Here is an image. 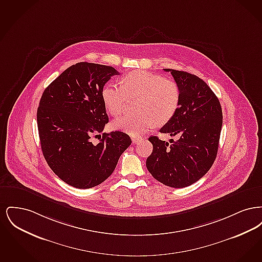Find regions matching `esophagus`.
Here are the masks:
<instances>
[{
  "label": "esophagus",
  "instance_id": "esophagus-1",
  "mask_svg": "<svg viewBox=\"0 0 262 262\" xmlns=\"http://www.w3.org/2000/svg\"><path fill=\"white\" fill-rule=\"evenodd\" d=\"M140 139H141V137H137V136H133V137H132V141H133V143H137V142H138Z\"/></svg>",
  "mask_w": 262,
  "mask_h": 262
}]
</instances>
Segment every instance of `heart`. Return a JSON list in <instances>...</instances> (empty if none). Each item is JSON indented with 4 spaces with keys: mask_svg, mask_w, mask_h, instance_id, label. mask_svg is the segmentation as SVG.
Returning <instances> with one entry per match:
<instances>
[{
    "mask_svg": "<svg viewBox=\"0 0 262 262\" xmlns=\"http://www.w3.org/2000/svg\"><path fill=\"white\" fill-rule=\"evenodd\" d=\"M122 86L107 83L102 89L105 108L113 116L120 115L128 100L138 99L137 115H123L113 121L114 129L130 136H139L155 125L172 120L178 111L181 91L174 80L146 71H134L124 75Z\"/></svg>",
    "mask_w": 262,
    "mask_h": 262,
    "instance_id": "b5f03b06",
    "label": "heart"
}]
</instances>
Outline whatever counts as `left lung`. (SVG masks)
Segmentation results:
<instances>
[{
    "instance_id": "1",
    "label": "left lung",
    "mask_w": 262,
    "mask_h": 262,
    "mask_svg": "<svg viewBox=\"0 0 262 262\" xmlns=\"http://www.w3.org/2000/svg\"><path fill=\"white\" fill-rule=\"evenodd\" d=\"M173 75L181 91L177 113L160 129L179 137L172 144L157 137L148 138L153 145L146 159L150 174L168 187H188L211 168L217 156L223 124L219 99L205 81L183 71L164 69Z\"/></svg>"
}]
</instances>
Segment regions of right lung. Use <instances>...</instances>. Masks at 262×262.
Masks as SVG:
<instances>
[{
  "mask_svg": "<svg viewBox=\"0 0 262 262\" xmlns=\"http://www.w3.org/2000/svg\"><path fill=\"white\" fill-rule=\"evenodd\" d=\"M117 75L113 67L77 62L42 94L37 109L41 149L52 171L72 187L90 188L103 183L132 144L123 132L100 135L109 122L102 89ZM95 134L98 143L92 141Z\"/></svg>",
  "mask_w": 262,
  "mask_h": 262,
  "instance_id": "add662e5",
  "label": "right lung"
}]
</instances>
